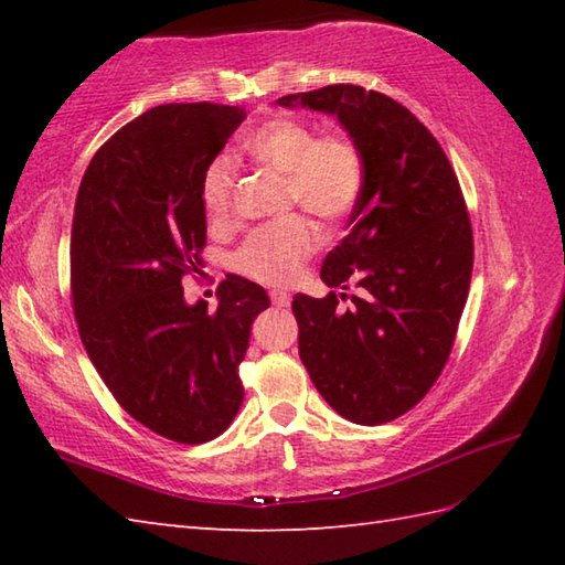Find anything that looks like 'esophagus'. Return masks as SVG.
Masks as SVG:
<instances>
[{
	"mask_svg": "<svg viewBox=\"0 0 565 565\" xmlns=\"http://www.w3.org/2000/svg\"><path fill=\"white\" fill-rule=\"evenodd\" d=\"M271 296V303L276 306V308H286L291 303V298H289V294H284V291H271L269 294Z\"/></svg>",
	"mask_w": 565,
	"mask_h": 565,
	"instance_id": "esophagus-1",
	"label": "esophagus"
}]
</instances>
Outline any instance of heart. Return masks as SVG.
Masks as SVG:
<instances>
[{
	"instance_id": "b5f03b06",
	"label": "heart",
	"mask_w": 565,
	"mask_h": 565,
	"mask_svg": "<svg viewBox=\"0 0 565 565\" xmlns=\"http://www.w3.org/2000/svg\"><path fill=\"white\" fill-rule=\"evenodd\" d=\"M257 162L284 172V206H303L320 221L338 223L364 189V162L350 138L316 136L296 118H271L245 142ZM235 164L215 158L201 179V201L211 221H225L233 206ZM316 231L303 215H284L257 227L235 255L239 274L259 284H291L316 249Z\"/></svg>"
}]
</instances>
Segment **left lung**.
<instances>
[{
    "mask_svg": "<svg viewBox=\"0 0 565 565\" xmlns=\"http://www.w3.org/2000/svg\"><path fill=\"white\" fill-rule=\"evenodd\" d=\"M281 106L338 116L364 162L350 233L322 262L326 298L294 296L298 354L342 417L383 425L435 386L466 306L473 233L459 179L437 138L381 92L330 84Z\"/></svg>",
    "mask_w": 565,
    "mask_h": 565,
    "instance_id": "8db88e82",
    "label": "left lung"
}]
</instances>
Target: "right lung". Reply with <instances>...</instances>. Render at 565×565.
<instances>
[{
    "label": "right lung",
    "instance_id": "1",
    "mask_svg": "<svg viewBox=\"0 0 565 565\" xmlns=\"http://www.w3.org/2000/svg\"><path fill=\"white\" fill-rule=\"evenodd\" d=\"M243 121L239 106H154L97 150L75 201L70 289L84 350L130 417L179 444L231 427L245 398L237 366L269 308L237 274L215 310L182 289L206 245L203 172Z\"/></svg>",
    "mask_w": 565,
    "mask_h": 565
}]
</instances>
